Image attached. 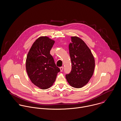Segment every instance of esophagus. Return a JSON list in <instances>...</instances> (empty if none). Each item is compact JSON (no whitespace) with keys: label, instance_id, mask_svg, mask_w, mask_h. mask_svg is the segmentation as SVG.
I'll list each match as a JSON object with an SVG mask.
<instances>
[{"label":"esophagus","instance_id":"obj_1","mask_svg":"<svg viewBox=\"0 0 121 121\" xmlns=\"http://www.w3.org/2000/svg\"><path fill=\"white\" fill-rule=\"evenodd\" d=\"M60 69V71L62 72L63 71V67H61Z\"/></svg>","mask_w":121,"mask_h":121}]
</instances>
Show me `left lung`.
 <instances>
[{"instance_id": "8db88e82", "label": "left lung", "mask_w": 121, "mask_h": 121, "mask_svg": "<svg viewBox=\"0 0 121 121\" xmlns=\"http://www.w3.org/2000/svg\"><path fill=\"white\" fill-rule=\"evenodd\" d=\"M71 38L69 50L72 69L66 75V78L70 86L81 88L86 85L93 74L95 59L90 49L81 39L76 36Z\"/></svg>"}]
</instances>
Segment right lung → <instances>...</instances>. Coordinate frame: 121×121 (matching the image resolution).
Wrapping results in <instances>:
<instances>
[{
    "mask_svg": "<svg viewBox=\"0 0 121 121\" xmlns=\"http://www.w3.org/2000/svg\"><path fill=\"white\" fill-rule=\"evenodd\" d=\"M54 42L48 37H40L33 44L26 57V70L30 80L43 89L52 86L60 71L50 53Z\"/></svg>",
    "mask_w": 121,
    "mask_h": 121,
    "instance_id": "right-lung-1",
    "label": "right lung"
}]
</instances>
